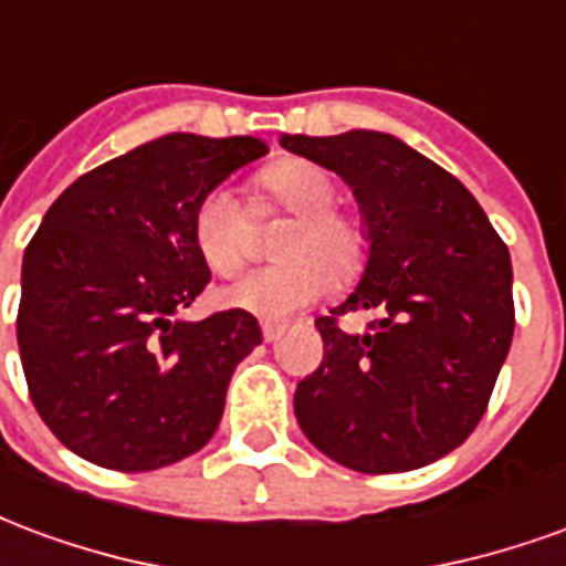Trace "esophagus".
<instances>
[{
  "mask_svg": "<svg viewBox=\"0 0 566 566\" xmlns=\"http://www.w3.org/2000/svg\"><path fill=\"white\" fill-rule=\"evenodd\" d=\"M260 331H263V339H266V343H279V339H282L284 327H282V324H270V321H266V324H263Z\"/></svg>",
  "mask_w": 566,
  "mask_h": 566,
  "instance_id": "esophagus-1",
  "label": "esophagus"
}]
</instances>
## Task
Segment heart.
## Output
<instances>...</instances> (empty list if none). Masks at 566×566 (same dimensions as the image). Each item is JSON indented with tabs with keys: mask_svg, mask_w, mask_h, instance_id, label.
<instances>
[{
	"mask_svg": "<svg viewBox=\"0 0 566 566\" xmlns=\"http://www.w3.org/2000/svg\"><path fill=\"white\" fill-rule=\"evenodd\" d=\"M254 199L296 214L275 266L242 272L218 287V306L263 321H282L324 296L327 284L355 279L367 260V233L355 214L336 209L339 185L324 166L279 160L254 178ZM193 242L214 272H233L251 245V221L230 187H211L193 209Z\"/></svg>",
	"mask_w": 566,
	"mask_h": 566,
	"instance_id": "obj_1",
	"label": "heart"
}]
</instances>
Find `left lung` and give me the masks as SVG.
<instances>
[{
    "instance_id": "1",
    "label": "left lung",
    "mask_w": 566,
    "mask_h": 566,
    "mask_svg": "<svg viewBox=\"0 0 566 566\" xmlns=\"http://www.w3.org/2000/svg\"><path fill=\"white\" fill-rule=\"evenodd\" d=\"M282 148L339 175L367 233L360 282L315 321L324 360L296 385V421L357 473L439 461L485 416L510 355V251L473 193L397 136H282ZM355 311L377 315L367 332L338 327Z\"/></svg>"
}]
</instances>
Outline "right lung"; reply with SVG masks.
Instances as JSON below:
<instances>
[{"mask_svg": "<svg viewBox=\"0 0 566 566\" xmlns=\"http://www.w3.org/2000/svg\"><path fill=\"white\" fill-rule=\"evenodd\" d=\"M270 154L254 136L169 133L69 185L23 251L18 345L39 416L69 451L160 470L218 430L227 385L260 345L245 312L185 321L209 284L199 197Z\"/></svg>", "mask_w": 566, "mask_h": 566, "instance_id": "add662e5", "label": "right lung"}]
</instances>
